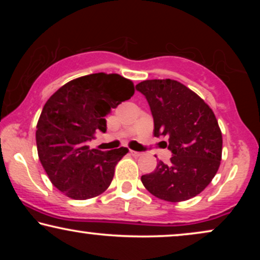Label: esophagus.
I'll use <instances>...</instances> for the list:
<instances>
[{
	"instance_id": "34e87169",
	"label": "esophagus",
	"mask_w": 260,
	"mask_h": 260,
	"mask_svg": "<svg viewBox=\"0 0 260 260\" xmlns=\"http://www.w3.org/2000/svg\"><path fill=\"white\" fill-rule=\"evenodd\" d=\"M130 154L134 156V157H140V156H142V152L140 151H135V150H130Z\"/></svg>"
}]
</instances>
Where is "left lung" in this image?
<instances>
[{
    "label": "left lung",
    "instance_id": "8db88e82",
    "mask_svg": "<svg viewBox=\"0 0 260 260\" xmlns=\"http://www.w3.org/2000/svg\"><path fill=\"white\" fill-rule=\"evenodd\" d=\"M148 101L154 135L167 136L173 156L158 161L154 172L141 177L156 198L180 202L197 197L218 172L222 135L214 112L204 99L172 79L144 80L136 85Z\"/></svg>",
    "mask_w": 260,
    "mask_h": 260
}]
</instances>
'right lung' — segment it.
I'll return each instance as SVG.
<instances>
[{"label": "right lung", "mask_w": 260, "mask_h": 260, "mask_svg": "<svg viewBox=\"0 0 260 260\" xmlns=\"http://www.w3.org/2000/svg\"><path fill=\"white\" fill-rule=\"evenodd\" d=\"M135 93L119 74L94 73L63 85L46 102L37 125V147L45 172L60 191L86 200L108 189L127 148L102 151L86 143L105 133V117Z\"/></svg>", "instance_id": "add662e5"}]
</instances>
